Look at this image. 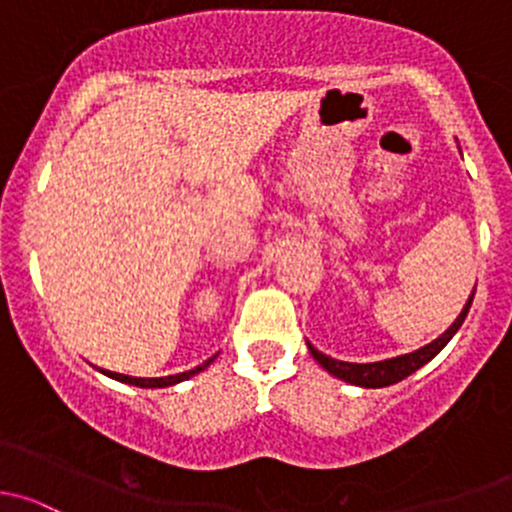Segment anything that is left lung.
I'll return each mask as SVG.
<instances>
[{"instance_id":"obj_1","label":"left lung","mask_w":512,"mask_h":512,"mask_svg":"<svg viewBox=\"0 0 512 512\" xmlns=\"http://www.w3.org/2000/svg\"><path fill=\"white\" fill-rule=\"evenodd\" d=\"M473 293H476V288H473ZM473 293H471V298H468V303L463 305L461 315L453 320V325L449 330H446L444 335L436 337V340L429 342V345L419 347V350L409 352V355H399V357H392V360L357 365V362L333 360V357H328V355H323L320 350H315L310 342H308V350H310V355L315 357V362H318L320 367H325V370L333 374V377L342 379V382H350V384H357V387H367V389L389 387V384L402 382L404 377H409V374L419 370V367H424L426 362L434 360V357L439 355V352L444 350L446 345H449L451 337L458 333V328H461L463 320H466L468 308H471V303H473Z\"/></svg>"}]
</instances>
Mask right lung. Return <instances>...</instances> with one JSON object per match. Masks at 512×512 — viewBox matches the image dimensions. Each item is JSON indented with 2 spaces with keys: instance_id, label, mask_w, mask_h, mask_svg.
<instances>
[{
  "instance_id": "right-lung-1",
  "label": "right lung",
  "mask_w": 512,
  "mask_h": 512,
  "mask_svg": "<svg viewBox=\"0 0 512 512\" xmlns=\"http://www.w3.org/2000/svg\"><path fill=\"white\" fill-rule=\"evenodd\" d=\"M214 360H217V355L209 357V360L204 362V365L194 367V370L179 372V374H170V377H128V374H118V372H108V370H100V372H103L105 377H110V379H118V382L135 384V387H145V389H157V387H172V384L184 382V379L194 377V374H199L202 370H207V367L212 365Z\"/></svg>"
}]
</instances>
